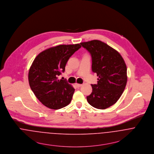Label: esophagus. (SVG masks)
Segmentation results:
<instances>
[{"instance_id":"esophagus-1","label":"esophagus","mask_w":154,"mask_h":154,"mask_svg":"<svg viewBox=\"0 0 154 154\" xmlns=\"http://www.w3.org/2000/svg\"><path fill=\"white\" fill-rule=\"evenodd\" d=\"M74 85L77 88H79V87H80L82 85H80V84H77V83H75Z\"/></svg>"}]
</instances>
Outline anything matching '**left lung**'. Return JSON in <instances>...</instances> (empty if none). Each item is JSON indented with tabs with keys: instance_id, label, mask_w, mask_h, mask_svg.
<instances>
[{
	"instance_id": "left-lung-1",
	"label": "left lung",
	"mask_w": 154,
	"mask_h": 154,
	"mask_svg": "<svg viewBox=\"0 0 154 154\" xmlns=\"http://www.w3.org/2000/svg\"><path fill=\"white\" fill-rule=\"evenodd\" d=\"M92 58L91 69L97 74V84L91 85L88 103L99 109H105L117 102L127 83V68L118 52L99 40L81 42Z\"/></svg>"
}]
</instances>
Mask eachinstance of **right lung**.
Returning <instances> with one entry per match:
<instances>
[{
  "label": "right lung",
  "mask_w": 154,
  "mask_h": 154,
  "mask_svg": "<svg viewBox=\"0 0 154 154\" xmlns=\"http://www.w3.org/2000/svg\"><path fill=\"white\" fill-rule=\"evenodd\" d=\"M79 44L60 45L40 52L28 73L30 87L36 98L46 107L60 109L71 102L74 88L58 77L64 72L69 57L80 48Z\"/></svg>",
  "instance_id": "1"
}]
</instances>
